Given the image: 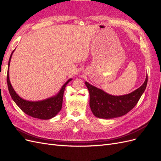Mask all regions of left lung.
I'll list each match as a JSON object with an SVG mask.
<instances>
[{
  "mask_svg": "<svg viewBox=\"0 0 161 161\" xmlns=\"http://www.w3.org/2000/svg\"><path fill=\"white\" fill-rule=\"evenodd\" d=\"M148 76L143 85L130 94L113 96L85 82L88 88L91 109L97 118L111 119L122 116L132 109L138 103L147 85Z\"/></svg>",
  "mask_w": 161,
  "mask_h": 161,
  "instance_id": "1",
  "label": "left lung"
}]
</instances>
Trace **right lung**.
I'll use <instances>...</instances> for the list:
<instances>
[{"label": "right lung", "mask_w": 161, "mask_h": 161, "mask_svg": "<svg viewBox=\"0 0 161 161\" xmlns=\"http://www.w3.org/2000/svg\"><path fill=\"white\" fill-rule=\"evenodd\" d=\"M14 50L11 54L10 58H9L8 64V71H7V85L9 93H10L13 100L15 102V103L18 105L24 113L27 115L35 118H38L41 119H49L53 118L55 115L58 114L62 109V101H63V95L65 87L66 85L72 80L71 79L68 80L66 83L62 86L58 94L54 97H50L49 99H45L41 101H29L21 99L15 91L13 89L12 85L9 80L8 75V67L10 65V61L11 59V56Z\"/></svg>", "instance_id": "1"}]
</instances>
